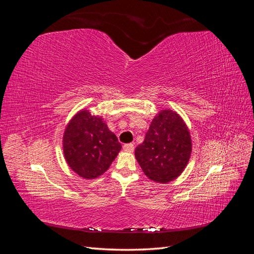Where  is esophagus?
I'll use <instances>...</instances> for the list:
<instances>
[{
	"label": "esophagus",
	"instance_id": "esophagus-1",
	"mask_svg": "<svg viewBox=\"0 0 254 254\" xmlns=\"http://www.w3.org/2000/svg\"><path fill=\"white\" fill-rule=\"evenodd\" d=\"M123 149H124L125 151H128V152H132L133 149H134V145L133 144H125L124 146H123Z\"/></svg>",
	"mask_w": 254,
	"mask_h": 254
}]
</instances>
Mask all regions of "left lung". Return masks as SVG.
Returning a JSON list of instances; mask_svg holds the SVG:
<instances>
[{"mask_svg":"<svg viewBox=\"0 0 254 254\" xmlns=\"http://www.w3.org/2000/svg\"><path fill=\"white\" fill-rule=\"evenodd\" d=\"M187 123L172 109H163L153 117L144 142L134 151L135 159L148 179L168 183L186 170L191 148Z\"/></svg>","mask_w":254,"mask_h":254,"instance_id":"1","label":"left lung"}]
</instances>
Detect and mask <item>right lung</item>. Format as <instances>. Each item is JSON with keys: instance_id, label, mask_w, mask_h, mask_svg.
<instances>
[{"instance_id": "1", "label": "right lung", "mask_w": 254, "mask_h": 254, "mask_svg": "<svg viewBox=\"0 0 254 254\" xmlns=\"http://www.w3.org/2000/svg\"><path fill=\"white\" fill-rule=\"evenodd\" d=\"M63 149L68 167L81 178L91 180L108 171L122 145L103 117L81 109L65 126Z\"/></svg>"}]
</instances>
